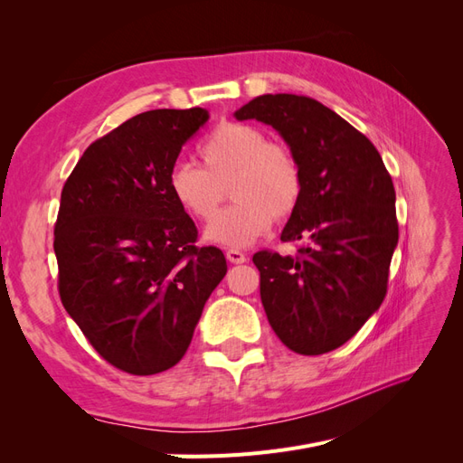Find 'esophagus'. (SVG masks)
Returning a JSON list of instances; mask_svg holds the SVG:
<instances>
[{
  "instance_id": "1",
  "label": "esophagus",
  "mask_w": 463,
  "mask_h": 463,
  "mask_svg": "<svg viewBox=\"0 0 463 463\" xmlns=\"http://www.w3.org/2000/svg\"><path fill=\"white\" fill-rule=\"evenodd\" d=\"M226 259H228L230 262H233V264H243V262H247V255L241 253V250H237V249H228V250H226Z\"/></svg>"
}]
</instances>
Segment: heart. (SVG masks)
<instances>
[{"mask_svg":"<svg viewBox=\"0 0 463 463\" xmlns=\"http://www.w3.org/2000/svg\"><path fill=\"white\" fill-rule=\"evenodd\" d=\"M203 162L194 167L177 162L167 174V191L175 204L194 220H210L230 187L235 203L210 222L204 240L213 245L241 249L269 232L272 220L296 210L303 179L291 150L269 141L247 123H222L199 148Z\"/></svg>","mask_w":463,"mask_h":463,"instance_id":"heart-1","label":"heart"}]
</instances>
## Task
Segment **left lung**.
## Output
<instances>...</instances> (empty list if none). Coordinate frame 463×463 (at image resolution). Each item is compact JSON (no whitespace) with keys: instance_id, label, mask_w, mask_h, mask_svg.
Here are the masks:
<instances>
[{"instance_id":"left-lung-1","label":"left lung","mask_w":463,"mask_h":463,"mask_svg":"<svg viewBox=\"0 0 463 463\" xmlns=\"http://www.w3.org/2000/svg\"><path fill=\"white\" fill-rule=\"evenodd\" d=\"M279 133L303 189L282 241L298 257L259 250L260 301L291 352L320 355L345 344L378 311L398 245L396 191L369 138L307 96L264 94L235 111Z\"/></svg>"}]
</instances>
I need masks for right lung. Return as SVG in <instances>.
<instances>
[{
    "label": "right lung",
    "instance_id": "right-lung-1",
    "mask_svg": "<svg viewBox=\"0 0 463 463\" xmlns=\"http://www.w3.org/2000/svg\"><path fill=\"white\" fill-rule=\"evenodd\" d=\"M204 108L150 109L94 141L65 181L53 230L60 298L109 365L156 374L185 355L210 293L228 272L197 247L167 174L208 121Z\"/></svg>",
    "mask_w": 463,
    "mask_h": 463
}]
</instances>
